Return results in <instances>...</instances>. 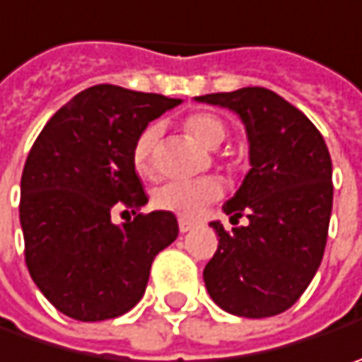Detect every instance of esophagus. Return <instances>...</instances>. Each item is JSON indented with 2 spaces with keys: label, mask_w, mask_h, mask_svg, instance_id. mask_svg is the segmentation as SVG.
I'll list each match as a JSON object with an SVG mask.
<instances>
[{
  "label": "esophagus",
  "mask_w": 362,
  "mask_h": 362,
  "mask_svg": "<svg viewBox=\"0 0 362 362\" xmlns=\"http://www.w3.org/2000/svg\"><path fill=\"white\" fill-rule=\"evenodd\" d=\"M178 227H180V233H188L190 228H194V223L188 221V218H180V221H178Z\"/></svg>",
  "instance_id": "34e87169"
}]
</instances>
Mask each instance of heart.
I'll return each instance as SVG.
<instances>
[{
	"mask_svg": "<svg viewBox=\"0 0 362 362\" xmlns=\"http://www.w3.org/2000/svg\"><path fill=\"white\" fill-rule=\"evenodd\" d=\"M186 132L206 148H216L225 139L223 121L211 113H194L184 121ZM162 135V125L150 123L135 137L132 160L139 174H151L153 170V151ZM223 197V184L216 178H198V180H168L153 188L151 204L165 212H174L186 218H194L211 202Z\"/></svg>",
	"mask_w": 362,
	"mask_h": 362,
	"instance_id": "heart-1",
	"label": "heart"
}]
</instances>
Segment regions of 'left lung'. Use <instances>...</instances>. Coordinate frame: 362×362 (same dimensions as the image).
I'll list each match as a JSON object with an SVG mask.
<instances>
[{
  "instance_id": "left-lung-1",
  "label": "left lung",
  "mask_w": 362,
  "mask_h": 362,
  "mask_svg": "<svg viewBox=\"0 0 362 362\" xmlns=\"http://www.w3.org/2000/svg\"><path fill=\"white\" fill-rule=\"evenodd\" d=\"M197 101L235 111L245 123L249 164L241 188L223 211L230 233L214 221L218 249L204 267L216 306L243 318L286 312L306 291L326 247L332 212V162L310 119L277 93L245 87Z\"/></svg>"
}]
</instances>
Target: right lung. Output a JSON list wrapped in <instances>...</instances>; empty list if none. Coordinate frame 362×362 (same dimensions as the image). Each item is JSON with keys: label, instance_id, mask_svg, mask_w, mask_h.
Here are the masks:
<instances>
[{"label": "right lung", "instance_id": "add662e5", "mask_svg": "<svg viewBox=\"0 0 362 362\" xmlns=\"http://www.w3.org/2000/svg\"><path fill=\"white\" fill-rule=\"evenodd\" d=\"M115 85L85 88L40 132L22 174L25 265L52 306L81 322L129 312L153 257L178 237L172 212L115 225L113 209L137 212L148 197L132 150L148 123L180 105Z\"/></svg>", "mask_w": 362, "mask_h": 362}]
</instances>
